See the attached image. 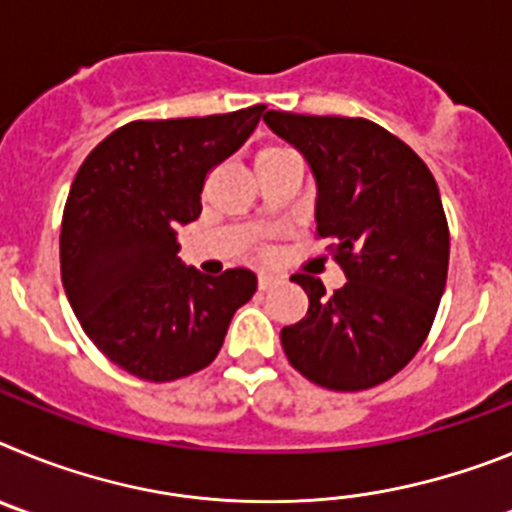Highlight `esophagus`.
Returning <instances> with one entry per match:
<instances>
[{
	"label": "esophagus",
	"mask_w": 512,
	"mask_h": 512,
	"mask_svg": "<svg viewBox=\"0 0 512 512\" xmlns=\"http://www.w3.org/2000/svg\"><path fill=\"white\" fill-rule=\"evenodd\" d=\"M277 282L279 279L271 277V274H259V289H271Z\"/></svg>",
	"instance_id": "34e87169"
}]
</instances>
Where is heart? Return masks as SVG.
Wrapping results in <instances>:
<instances>
[{
	"mask_svg": "<svg viewBox=\"0 0 512 512\" xmlns=\"http://www.w3.org/2000/svg\"><path fill=\"white\" fill-rule=\"evenodd\" d=\"M282 153H292V151H289V148H284V146H269V148H264V151L259 153V158H256V161H264V158L282 156Z\"/></svg>",
	"mask_w": 512,
	"mask_h": 512,
	"instance_id": "b5f03b06",
	"label": "heart"
}]
</instances>
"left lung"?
Wrapping results in <instances>:
<instances>
[{
	"label": "left lung",
	"mask_w": 512,
	"mask_h": 512,
	"mask_svg": "<svg viewBox=\"0 0 512 512\" xmlns=\"http://www.w3.org/2000/svg\"><path fill=\"white\" fill-rule=\"evenodd\" d=\"M264 120L307 158L318 235L333 241L348 279L325 295L320 279L292 277L310 307L282 328L284 354L325 390L377 387L418 354L446 287L449 223L436 179L408 143L364 117L269 110Z\"/></svg>",
	"instance_id": "left-lung-1"
}]
</instances>
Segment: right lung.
I'll use <instances>...</instances> for the list:
<instances>
[{
	"label": "right lung",
	"instance_id": "1",
	"mask_svg": "<svg viewBox=\"0 0 512 512\" xmlns=\"http://www.w3.org/2000/svg\"><path fill=\"white\" fill-rule=\"evenodd\" d=\"M264 104L228 115L135 120L84 158L61 223V282L81 328L112 364L174 382L215 361L256 274L184 266L179 225L197 220L217 164L256 130Z\"/></svg>",
	"mask_w": 512,
	"mask_h": 512
}]
</instances>
